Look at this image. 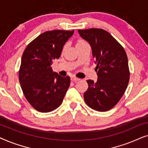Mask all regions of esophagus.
Listing matches in <instances>:
<instances>
[{"label":"esophagus","instance_id":"esophagus-1","mask_svg":"<svg viewBox=\"0 0 148 148\" xmlns=\"http://www.w3.org/2000/svg\"><path fill=\"white\" fill-rule=\"evenodd\" d=\"M79 80L80 79L77 78L75 77H71V81H73V82H77V81H79Z\"/></svg>","mask_w":148,"mask_h":148}]
</instances>
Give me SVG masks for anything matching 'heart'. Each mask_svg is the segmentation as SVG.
I'll return each mask as SVG.
<instances>
[{
    "label": "heart",
    "mask_w": 148,
    "mask_h": 148,
    "mask_svg": "<svg viewBox=\"0 0 148 148\" xmlns=\"http://www.w3.org/2000/svg\"><path fill=\"white\" fill-rule=\"evenodd\" d=\"M84 43H86V42L84 41V40H79L77 42V45H79V44H82Z\"/></svg>",
    "instance_id": "1"
}]
</instances>
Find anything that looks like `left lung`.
Returning a JSON list of instances; mask_svg holds the SVG:
<instances>
[{"mask_svg":"<svg viewBox=\"0 0 148 148\" xmlns=\"http://www.w3.org/2000/svg\"><path fill=\"white\" fill-rule=\"evenodd\" d=\"M79 34L92 50L96 82L88 79L85 102L91 108L104 112L112 108L122 98L129 81L128 58L123 46L102 29H79Z\"/></svg>","mask_w":148,"mask_h":148,"instance_id":"1","label":"left lung"}]
</instances>
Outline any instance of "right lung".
I'll return each instance as SVG.
<instances>
[{
	"label": "right lung",
	"mask_w": 148,
	"mask_h": 148,
	"mask_svg": "<svg viewBox=\"0 0 148 148\" xmlns=\"http://www.w3.org/2000/svg\"><path fill=\"white\" fill-rule=\"evenodd\" d=\"M74 33L53 30L40 34L24 50L19 71L22 91L36 110L48 112L60 104L70 86L71 79L53 72L51 65L58 59L62 48Z\"/></svg>",
	"instance_id": "obj_1"
}]
</instances>
